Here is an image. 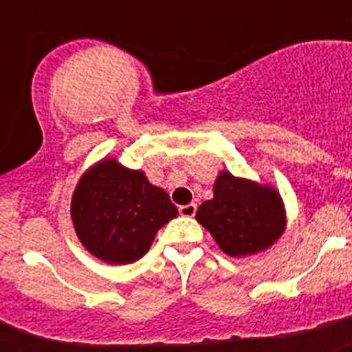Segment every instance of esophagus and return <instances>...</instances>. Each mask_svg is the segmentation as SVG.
Masks as SVG:
<instances>
[{
    "label": "esophagus",
    "instance_id": "1",
    "mask_svg": "<svg viewBox=\"0 0 352 352\" xmlns=\"http://www.w3.org/2000/svg\"><path fill=\"white\" fill-rule=\"evenodd\" d=\"M195 211H197V206L194 203L185 204V206H179V214L182 217H194Z\"/></svg>",
    "mask_w": 352,
    "mask_h": 352
}]
</instances>
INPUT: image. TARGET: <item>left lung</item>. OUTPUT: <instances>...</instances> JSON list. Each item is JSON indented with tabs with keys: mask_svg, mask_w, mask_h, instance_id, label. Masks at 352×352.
<instances>
[{
	"mask_svg": "<svg viewBox=\"0 0 352 352\" xmlns=\"http://www.w3.org/2000/svg\"><path fill=\"white\" fill-rule=\"evenodd\" d=\"M195 219L231 257L266 250L285 229L280 194L273 186L236 178L229 170L214 179L213 199L199 206Z\"/></svg>",
	"mask_w": 352,
	"mask_h": 352,
	"instance_id": "obj_1",
	"label": "left lung"
}]
</instances>
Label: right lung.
<instances>
[{
  "mask_svg": "<svg viewBox=\"0 0 352 352\" xmlns=\"http://www.w3.org/2000/svg\"><path fill=\"white\" fill-rule=\"evenodd\" d=\"M70 213L84 248L109 264L141 259L158 229L178 217L166 190L116 158H104L80 176Z\"/></svg>",
  "mask_w": 352,
  "mask_h": 352,
  "instance_id": "add662e5",
  "label": "right lung"
}]
</instances>
